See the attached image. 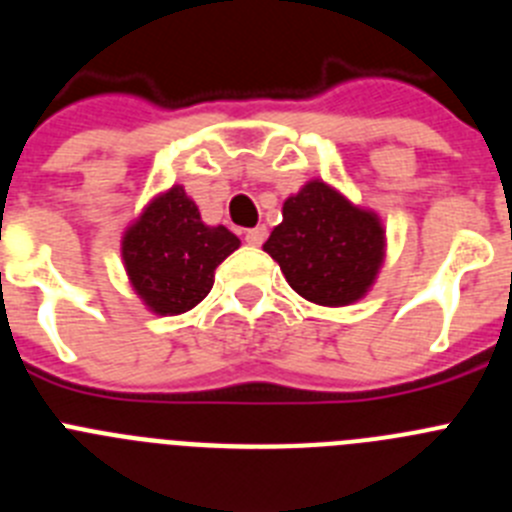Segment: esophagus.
I'll list each match as a JSON object with an SVG mask.
<instances>
[{
    "label": "esophagus",
    "instance_id": "34e87169",
    "mask_svg": "<svg viewBox=\"0 0 512 512\" xmlns=\"http://www.w3.org/2000/svg\"><path fill=\"white\" fill-rule=\"evenodd\" d=\"M266 241V228L264 225H256V228L246 230V243L248 246H261Z\"/></svg>",
    "mask_w": 512,
    "mask_h": 512
}]
</instances>
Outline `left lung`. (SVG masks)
<instances>
[{
	"label": "left lung",
	"mask_w": 512,
	"mask_h": 512,
	"mask_svg": "<svg viewBox=\"0 0 512 512\" xmlns=\"http://www.w3.org/2000/svg\"><path fill=\"white\" fill-rule=\"evenodd\" d=\"M384 248L377 212L354 205L323 179H310L284 200L282 223L264 243L289 287L323 307L359 302L377 282Z\"/></svg>",
	"instance_id": "1"
}]
</instances>
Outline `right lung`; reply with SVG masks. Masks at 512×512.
Instances as JSON below:
<instances>
[{"label":"right lung","mask_w":512,"mask_h":512,"mask_svg":"<svg viewBox=\"0 0 512 512\" xmlns=\"http://www.w3.org/2000/svg\"><path fill=\"white\" fill-rule=\"evenodd\" d=\"M241 246L225 225H205L184 187L156 194L120 243L135 295L156 315H182L200 305L215 284V269Z\"/></svg>","instance_id":"obj_1"}]
</instances>
